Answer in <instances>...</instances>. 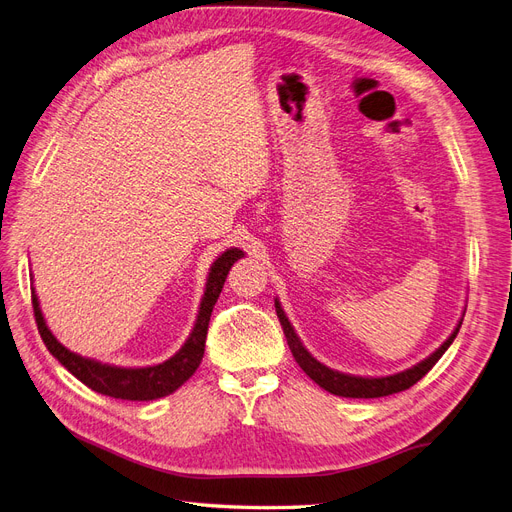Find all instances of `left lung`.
<instances>
[{
	"label": "left lung",
	"mask_w": 512,
	"mask_h": 512,
	"mask_svg": "<svg viewBox=\"0 0 512 512\" xmlns=\"http://www.w3.org/2000/svg\"><path fill=\"white\" fill-rule=\"evenodd\" d=\"M276 306V314L278 320L282 325V331H285L287 337V344L295 356L297 365L306 371V375L310 380H314L320 388H325L331 394L337 396H346V399H377V396H388L394 392H403L407 388H411L413 384H418L422 377L437 365L439 358L445 354V350L451 346L453 339H456L462 323H458V327L453 329V333L445 339L443 346L439 350H434L428 358H424L422 363L413 365L411 369H405L401 373H394V375H386V377H358V375H348V373H339L333 371L329 367H325L323 363H318L316 358L304 348L301 344V339L297 337L295 329L291 327L287 314L282 312L278 301H274Z\"/></svg>",
	"instance_id": "8db88e82"
}]
</instances>
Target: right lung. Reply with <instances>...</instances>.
<instances>
[{
    "instance_id": "add662e5",
    "label": "right lung",
    "mask_w": 512,
    "mask_h": 512,
    "mask_svg": "<svg viewBox=\"0 0 512 512\" xmlns=\"http://www.w3.org/2000/svg\"><path fill=\"white\" fill-rule=\"evenodd\" d=\"M242 255L244 253L240 249H227L215 259L211 272H208V278H206V291L200 301V310H198V318L192 333H189L187 342L181 346V350L160 365L126 369L116 365H103L99 361H92V358H84L80 354L67 350L46 327L44 314L40 310V301H37L35 291H31L37 331H40L46 348L50 350V354L56 358V361H59L71 375L78 377V380L86 384L90 390L101 392L105 396H113V399H122V401L162 399V396L173 394L181 384H185L202 363L208 320H211V312L217 304V297L223 289L227 272H230V268Z\"/></svg>"
}]
</instances>
